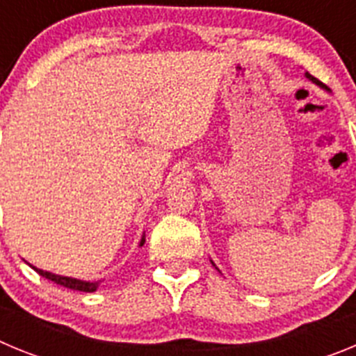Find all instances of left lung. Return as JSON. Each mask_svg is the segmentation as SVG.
<instances>
[{
  "mask_svg": "<svg viewBox=\"0 0 356 356\" xmlns=\"http://www.w3.org/2000/svg\"><path fill=\"white\" fill-rule=\"evenodd\" d=\"M305 76H307V78H308V80L312 81V83H316V85H317V87H321V89H325V90H328V92H330V89H328V87H326V85H325V83H321V81H319V80H317V78H314V76H312V74H308V72H305ZM210 262H212V260H210ZM212 266H213V267H216V264H213V262H212ZM216 269H217V267H216ZM217 271H219V269H217Z\"/></svg>",
  "mask_w": 356,
  "mask_h": 356,
  "instance_id": "1",
  "label": "left lung"
}]
</instances>
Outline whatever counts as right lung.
Listing matches in <instances>:
<instances>
[{"label": "right lung", "mask_w": 356, "mask_h": 356, "mask_svg": "<svg viewBox=\"0 0 356 356\" xmlns=\"http://www.w3.org/2000/svg\"><path fill=\"white\" fill-rule=\"evenodd\" d=\"M144 242H146V235H143V238H140V242H139V246H144ZM31 267H33V269H35L40 276H44V278L51 280V282H55L56 285H62V287L72 289V291L94 292L97 289V285H99V282H85V280L71 278V276H60V275H55V273L42 271V269H37L35 266H31Z\"/></svg>", "instance_id": "1"}]
</instances>
